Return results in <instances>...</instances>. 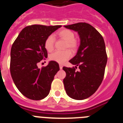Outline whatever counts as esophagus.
Listing matches in <instances>:
<instances>
[{
	"mask_svg": "<svg viewBox=\"0 0 123 123\" xmlns=\"http://www.w3.org/2000/svg\"><path fill=\"white\" fill-rule=\"evenodd\" d=\"M59 67H60V69H62V68H63V65H61V64H60V65H59Z\"/></svg>",
	"mask_w": 123,
	"mask_h": 123,
	"instance_id": "obj_1",
	"label": "esophagus"
}]
</instances>
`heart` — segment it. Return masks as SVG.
<instances>
[{"instance_id": "1", "label": "heart", "mask_w": 123, "mask_h": 123, "mask_svg": "<svg viewBox=\"0 0 123 123\" xmlns=\"http://www.w3.org/2000/svg\"><path fill=\"white\" fill-rule=\"evenodd\" d=\"M58 35L62 39L67 42V47L74 50L77 47L78 43L74 39L75 35L73 31L69 29H63L58 32ZM55 38L54 36L50 35L46 39L45 41V48L48 52H52L54 48ZM71 53L69 50L65 51H55L50 56L51 60L56 62L58 63H63L66 61L71 58Z\"/></svg>"}]
</instances>
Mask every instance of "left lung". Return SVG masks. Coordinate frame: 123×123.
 Instances as JSON below:
<instances>
[{"instance_id": "left-lung-1", "label": "left lung", "mask_w": 123, "mask_h": 123, "mask_svg": "<svg viewBox=\"0 0 123 123\" xmlns=\"http://www.w3.org/2000/svg\"><path fill=\"white\" fill-rule=\"evenodd\" d=\"M64 27L78 32L80 38L76 55L69 61L75 67H63L67 74L63 79L65 91L71 98L86 99L96 92L104 79L107 62L105 42L100 34L86 23ZM77 66L79 71H75Z\"/></svg>"}]
</instances>
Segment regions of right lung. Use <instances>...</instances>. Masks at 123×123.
Returning <instances> with one entry per match:
<instances>
[{
  "label": "right lung",
  "instance_id": "right-lung-1",
  "mask_svg": "<svg viewBox=\"0 0 123 123\" xmlns=\"http://www.w3.org/2000/svg\"><path fill=\"white\" fill-rule=\"evenodd\" d=\"M62 27L34 25L26 26L13 42L10 52V73L15 86L27 98L39 100L46 97L59 65L50 61L41 69L37 63L47 58L45 41L47 37Z\"/></svg>",
  "mask_w": 123,
  "mask_h": 123
}]
</instances>
